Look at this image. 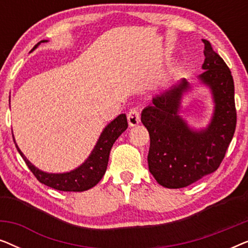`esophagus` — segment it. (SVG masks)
Returning a JSON list of instances; mask_svg holds the SVG:
<instances>
[{"label":"esophagus","mask_w":248,"mask_h":248,"mask_svg":"<svg viewBox=\"0 0 248 248\" xmlns=\"http://www.w3.org/2000/svg\"><path fill=\"white\" fill-rule=\"evenodd\" d=\"M127 122L130 126H137L140 123V111L138 108H131L130 111L127 113Z\"/></svg>","instance_id":"obj_1"}]
</instances>
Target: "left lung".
<instances>
[{
    "mask_svg": "<svg viewBox=\"0 0 248 248\" xmlns=\"http://www.w3.org/2000/svg\"><path fill=\"white\" fill-rule=\"evenodd\" d=\"M202 42L204 72L199 79L211 89L215 101V111L208 127L192 130L178 115L183 93L191 88L185 79L170 90L152 98V105L141 114V122L150 135L149 170L159 184L167 188L186 187L216 171L236 130L232 72L210 42Z\"/></svg>",
    "mask_w": 248,
    "mask_h": 248,
    "instance_id": "left-lung-1",
    "label": "left lung"
}]
</instances>
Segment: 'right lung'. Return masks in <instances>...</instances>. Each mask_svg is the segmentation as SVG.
<instances>
[{"mask_svg": "<svg viewBox=\"0 0 248 248\" xmlns=\"http://www.w3.org/2000/svg\"><path fill=\"white\" fill-rule=\"evenodd\" d=\"M46 42L42 40L40 43ZM37 44L32 50L39 45ZM127 128V120L126 115L121 114L111 121L106 127L104 128L103 133L100 134L99 140L94 145L93 152L82 165L79 167L71 170L69 172H63V174H49V172H44L36 168L28 159H27L20 150L18 145L16 144L20 155H21L26 165L35 175V177L40 183L45 184L49 187L55 188L57 191L63 192H83L87 191L94 185H97L103 176L105 175L108 165V159H109V152L113 147L114 142L117 138L123 133ZM16 143V141H15Z\"/></svg>", "mask_w": 248, "mask_h": 248, "instance_id": "right-lung-1", "label": "right lung"}]
</instances>
